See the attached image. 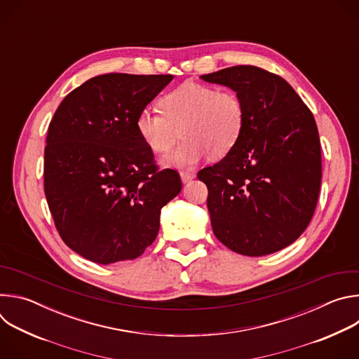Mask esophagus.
<instances>
[{"instance_id":"1","label":"esophagus","mask_w":359,"mask_h":359,"mask_svg":"<svg viewBox=\"0 0 359 359\" xmlns=\"http://www.w3.org/2000/svg\"><path fill=\"white\" fill-rule=\"evenodd\" d=\"M180 177H182V182H183V183H187V182L193 180V179L196 177V175H194L193 172H182V173H180Z\"/></svg>"}]
</instances>
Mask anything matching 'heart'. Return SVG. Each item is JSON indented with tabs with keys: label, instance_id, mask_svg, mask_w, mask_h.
I'll return each instance as SVG.
<instances>
[{
	"label": "heart",
	"instance_id": "heart-1",
	"mask_svg": "<svg viewBox=\"0 0 359 359\" xmlns=\"http://www.w3.org/2000/svg\"><path fill=\"white\" fill-rule=\"evenodd\" d=\"M159 111H142L136 130L143 143L156 155L170 151L183 136L182 144L165 159L168 166L187 169L209 153L222 159L237 144L244 128V104L230 89L184 82L166 93Z\"/></svg>",
	"mask_w": 359,
	"mask_h": 359
}]
</instances>
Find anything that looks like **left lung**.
Listing matches in <instances>:
<instances>
[{"label": "left lung", "mask_w": 359, "mask_h": 359, "mask_svg": "<svg viewBox=\"0 0 359 359\" xmlns=\"http://www.w3.org/2000/svg\"><path fill=\"white\" fill-rule=\"evenodd\" d=\"M243 100V133L226 158L197 173L209 189L215 236L260 257L294 243L310 224L321 187L316 119L281 76L252 65L201 75Z\"/></svg>", "instance_id": "left-lung-1"}]
</instances>
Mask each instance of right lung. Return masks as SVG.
Listing matches in <instances>:
<instances>
[{"instance_id":"right-lung-1","label":"right lung","mask_w":359,"mask_h":359,"mask_svg":"<svg viewBox=\"0 0 359 359\" xmlns=\"http://www.w3.org/2000/svg\"><path fill=\"white\" fill-rule=\"evenodd\" d=\"M173 75L105 74L58 107L46 135L43 190L64 243L97 264L137 259L155 241L161 210L182 190L161 170L136 118Z\"/></svg>"}]
</instances>
